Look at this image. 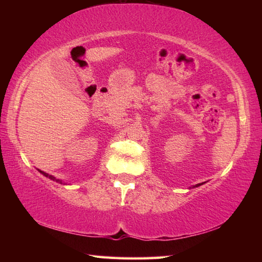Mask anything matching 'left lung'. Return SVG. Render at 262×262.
Returning <instances> with one entry per match:
<instances>
[{"instance_id":"1","label":"left lung","mask_w":262,"mask_h":262,"mask_svg":"<svg viewBox=\"0 0 262 262\" xmlns=\"http://www.w3.org/2000/svg\"><path fill=\"white\" fill-rule=\"evenodd\" d=\"M200 185H201V184H199V185H195V186H194V187H198V186H200Z\"/></svg>"}]
</instances>
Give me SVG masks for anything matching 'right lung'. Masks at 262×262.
Returning <instances> with one entry per match:
<instances>
[{
  "mask_svg": "<svg viewBox=\"0 0 262 262\" xmlns=\"http://www.w3.org/2000/svg\"><path fill=\"white\" fill-rule=\"evenodd\" d=\"M39 172H40V173H42V174L45 176V177H47V178H50L51 180H54V181H56V183H59V184H63V183H62V180H60V179H56L55 177H53V176H51V174H48V173H46V172L40 171V170H39Z\"/></svg>",
  "mask_w": 262,
  "mask_h": 262,
  "instance_id": "add662e5",
  "label": "right lung"
}]
</instances>
